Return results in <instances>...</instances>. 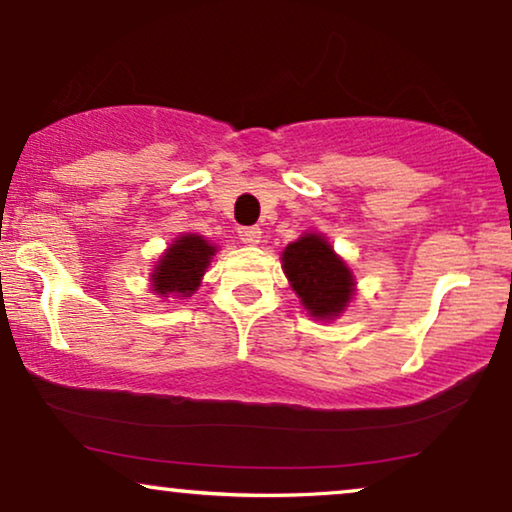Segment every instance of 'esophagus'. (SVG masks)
Returning <instances> with one entry per match:
<instances>
[{"instance_id":"1","label":"esophagus","mask_w":512,"mask_h":512,"mask_svg":"<svg viewBox=\"0 0 512 512\" xmlns=\"http://www.w3.org/2000/svg\"><path fill=\"white\" fill-rule=\"evenodd\" d=\"M238 238H241L245 245H257L262 238V229L260 227H241L238 229Z\"/></svg>"}]
</instances>
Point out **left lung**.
Masks as SVG:
<instances>
[{
    "label": "left lung",
    "mask_w": 512,
    "mask_h": 512,
    "mask_svg": "<svg viewBox=\"0 0 512 512\" xmlns=\"http://www.w3.org/2000/svg\"><path fill=\"white\" fill-rule=\"evenodd\" d=\"M281 262L292 290L313 318L332 320L344 313L356 290V281L325 236H299L283 250Z\"/></svg>",
    "instance_id": "1"
}]
</instances>
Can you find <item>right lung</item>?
<instances>
[{"instance_id":"add662e5","label":"right lung","mask_w":512,"mask_h":512,"mask_svg":"<svg viewBox=\"0 0 512 512\" xmlns=\"http://www.w3.org/2000/svg\"><path fill=\"white\" fill-rule=\"evenodd\" d=\"M215 252V245L199 234L177 236L154 264L152 290L161 297H192Z\"/></svg>"}]
</instances>
